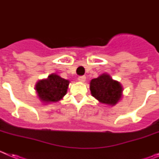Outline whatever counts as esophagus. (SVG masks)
I'll return each mask as SVG.
<instances>
[{"instance_id": "34e87169", "label": "esophagus", "mask_w": 159, "mask_h": 159, "mask_svg": "<svg viewBox=\"0 0 159 159\" xmlns=\"http://www.w3.org/2000/svg\"><path fill=\"white\" fill-rule=\"evenodd\" d=\"M78 80L80 82H85V80H86V76L85 75H80V76L78 77Z\"/></svg>"}]
</instances>
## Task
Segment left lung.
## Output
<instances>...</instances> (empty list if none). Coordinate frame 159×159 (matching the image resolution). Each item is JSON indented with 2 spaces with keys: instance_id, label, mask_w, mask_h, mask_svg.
Listing matches in <instances>:
<instances>
[{
  "instance_id": "1",
  "label": "left lung",
  "mask_w": 159,
  "mask_h": 159,
  "mask_svg": "<svg viewBox=\"0 0 159 159\" xmlns=\"http://www.w3.org/2000/svg\"><path fill=\"white\" fill-rule=\"evenodd\" d=\"M90 90L92 96L101 103L114 106L121 99L123 88L120 83L112 80L108 74L103 73L92 80Z\"/></svg>"
}]
</instances>
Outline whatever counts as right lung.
I'll use <instances>...</instances> for the list:
<instances>
[{
	"instance_id": "right-lung-1",
	"label": "right lung",
	"mask_w": 159,
	"mask_h": 159,
	"mask_svg": "<svg viewBox=\"0 0 159 159\" xmlns=\"http://www.w3.org/2000/svg\"><path fill=\"white\" fill-rule=\"evenodd\" d=\"M68 84L69 81L67 80L57 74H51L48 79L37 82L35 89L42 102H57L66 95Z\"/></svg>"
}]
</instances>
